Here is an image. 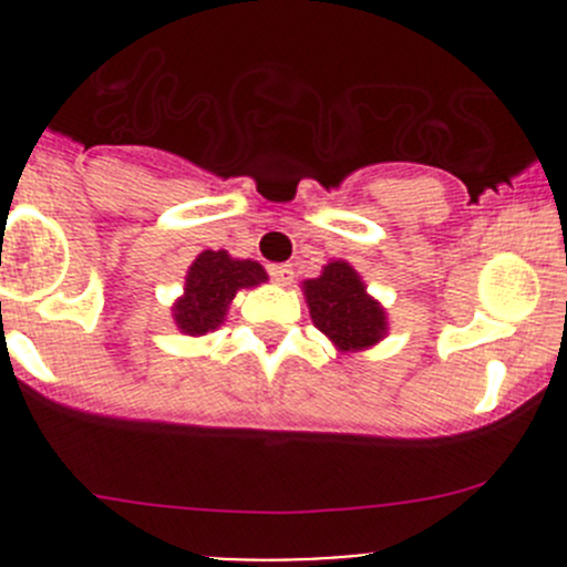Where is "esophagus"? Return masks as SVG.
Masks as SVG:
<instances>
[{
  "instance_id": "34e87169",
  "label": "esophagus",
  "mask_w": 567,
  "mask_h": 567,
  "mask_svg": "<svg viewBox=\"0 0 567 567\" xmlns=\"http://www.w3.org/2000/svg\"><path fill=\"white\" fill-rule=\"evenodd\" d=\"M268 274L277 285H290L293 282V268L290 266H268Z\"/></svg>"
}]
</instances>
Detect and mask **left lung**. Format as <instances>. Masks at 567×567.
<instances>
[{"instance_id":"left-lung-1","label":"left lung","mask_w":567,"mask_h":567,"mask_svg":"<svg viewBox=\"0 0 567 567\" xmlns=\"http://www.w3.org/2000/svg\"><path fill=\"white\" fill-rule=\"evenodd\" d=\"M305 293L316 326L340 351H359L384 337V310L348 262H329L318 279H307Z\"/></svg>"}]
</instances>
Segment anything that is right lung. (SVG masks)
Returning <instances> with one entry per match:
<instances>
[{
	"mask_svg": "<svg viewBox=\"0 0 567 567\" xmlns=\"http://www.w3.org/2000/svg\"><path fill=\"white\" fill-rule=\"evenodd\" d=\"M266 271L255 260H233L227 251H203L186 274V293L175 305L177 329L186 334L214 331L227 316V305L241 288L266 282Z\"/></svg>",
	"mask_w": 567,
	"mask_h": 567,
	"instance_id": "right-lung-1",
	"label": "right lung"
}]
</instances>
